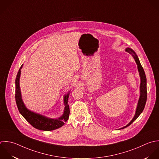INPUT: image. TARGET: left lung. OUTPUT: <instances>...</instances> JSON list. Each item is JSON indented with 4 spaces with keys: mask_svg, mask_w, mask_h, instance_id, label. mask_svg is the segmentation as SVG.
I'll return each mask as SVG.
<instances>
[{
    "mask_svg": "<svg viewBox=\"0 0 159 159\" xmlns=\"http://www.w3.org/2000/svg\"><path fill=\"white\" fill-rule=\"evenodd\" d=\"M125 50L126 52H129L130 54L132 55V56L134 59V60L137 64V66H138V72H139V76L141 78L140 97H139V98L138 100V105H137L134 116L133 117L132 120L126 126H125L120 129H124V128L129 126L139 117V116L143 111L145 105H146V101H147V79H146V74H145L144 69L142 67V66L140 63L139 59L137 54H136V52L132 49H131L129 48H127Z\"/></svg>",
    "mask_w": 159,
    "mask_h": 159,
    "instance_id": "8db88e82",
    "label": "left lung"
}]
</instances>
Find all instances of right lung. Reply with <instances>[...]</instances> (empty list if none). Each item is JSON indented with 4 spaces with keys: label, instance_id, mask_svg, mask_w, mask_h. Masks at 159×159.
<instances>
[{
    "label": "right lung",
    "instance_id": "right-lung-1",
    "mask_svg": "<svg viewBox=\"0 0 159 159\" xmlns=\"http://www.w3.org/2000/svg\"><path fill=\"white\" fill-rule=\"evenodd\" d=\"M22 67L23 64L21 66L15 79V100L19 112L32 126L39 130L52 131L62 127L64 123L67 121L69 116L70 110L67 102L70 91L64 97V104L65 106L64 112L62 116L58 118H50L28 110L22 100L20 87V78Z\"/></svg>",
    "mask_w": 159,
    "mask_h": 159
}]
</instances>
